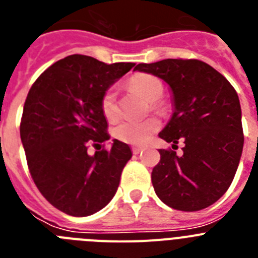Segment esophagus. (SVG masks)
<instances>
[{
    "mask_svg": "<svg viewBox=\"0 0 258 258\" xmlns=\"http://www.w3.org/2000/svg\"><path fill=\"white\" fill-rule=\"evenodd\" d=\"M132 151H133L134 155H138L143 151V149L142 147H133V149H132Z\"/></svg>",
    "mask_w": 258,
    "mask_h": 258,
    "instance_id": "34e87169",
    "label": "esophagus"
}]
</instances>
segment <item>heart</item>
I'll use <instances>...</instances> for the list:
<instances>
[{
	"instance_id": "1",
	"label": "heart",
	"mask_w": 258,
	"mask_h": 258,
	"mask_svg": "<svg viewBox=\"0 0 258 258\" xmlns=\"http://www.w3.org/2000/svg\"><path fill=\"white\" fill-rule=\"evenodd\" d=\"M129 86L141 93L147 101L151 102L152 108H160V104L156 101L163 95L164 85L159 77L149 74H137L131 77ZM101 107L107 120L113 121L118 117L120 109H118L117 94L115 89L109 88L104 92L101 99ZM157 127H159V121L156 118H147L143 121L126 120L115 127V137L121 142L129 145H143L147 142L150 136L157 131Z\"/></svg>"
}]
</instances>
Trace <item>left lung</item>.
Listing matches in <instances>:
<instances>
[{
  "mask_svg": "<svg viewBox=\"0 0 258 258\" xmlns=\"http://www.w3.org/2000/svg\"><path fill=\"white\" fill-rule=\"evenodd\" d=\"M134 71L164 80L173 95L172 118L159 137L183 141L182 154L159 150L151 179L159 199L173 209L195 212L217 202L230 187L243 151L241 108L235 89L198 59L140 63Z\"/></svg>",
  "mask_w": 258,
  "mask_h": 258,
  "instance_id": "1",
  "label": "left lung"
}]
</instances>
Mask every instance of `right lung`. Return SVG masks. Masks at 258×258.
<instances>
[{"mask_svg": "<svg viewBox=\"0 0 258 258\" xmlns=\"http://www.w3.org/2000/svg\"><path fill=\"white\" fill-rule=\"evenodd\" d=\"M134 63L106 64L92 56H66L38 76L29 89L20 138L33 182L59 211L85 217L111 202L132 151L113 140L111 150L101 99ZM100 150L89 155L88 146Z\"/></svg>", "mask_w": 258, "mask_h": 258, "instance_id": "right-lung-1", "label": "right lung"}]
</instances>
